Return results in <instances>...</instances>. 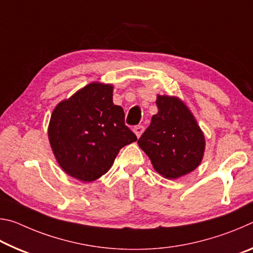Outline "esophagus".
<instances>
[{
    "mask_svg": "<svg viewBox=\"0 0 253 253\" xmlns=\"http://www.w3.org/2000/svg\"><path fill=\"white\" fill-rule=\"evenodd\" d=\"M143 131H144V126H142V125L136 126V127L134 128V132H135V135L137 136V138H139L140 135L143 134Z\"/></svg>",
    "mask_w": 253,
    "mask_h": 253,
    "instance_id": "obj_1",
    "label": "esophagus"
}]
</instances>
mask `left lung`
Here are the masks:
<instances>
[{
  "mask_svg": "<svg viewBox=\"0 0 253 253\" xmlns=\"http://www.w3.org/2000/svg\"><path fill=\"white\" fill-rule=\"evenodd\" d=\"M158 113L138 139L154 169L176 179L193 172L203 160L205 137L198 122L178 97L157 95Z\"/></svg>",
  "mask_w": 253,
  "mask_h": 253,
  "instance_id": "8db88e82",
  "label": "left lung"
}]
</instances>
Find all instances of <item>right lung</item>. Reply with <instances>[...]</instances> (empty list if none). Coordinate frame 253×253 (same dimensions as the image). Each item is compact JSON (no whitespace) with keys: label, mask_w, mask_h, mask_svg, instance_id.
Instances as JSON below:
<instances>
[{"label":"right lung","mask_w":253,"mask_h":253,"mask_svg":"<svg viewBox=\"0 0 253 253\" xmlns=\"http://www.w3.org/2000/svg\"><path fill=\"white\" fill-rule=\"evenodd\" d=\"M114 85L90 83L60 101L51 114L48 137L53 155L69 176L92 182L108 172L117 154L137 140L125 113L113 102Z\"/></svg>","instance_id":"1"}]
</instances>
